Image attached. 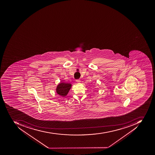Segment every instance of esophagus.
I'll use <instances>...</instances> for the list:
<instances>
[{"instance_id":"1","label":"esophagus","mask_w":155,"mask_h":155,"mask_svg":"<svg viewBox=\"0 0 155 155\" xmlns=\"http://www.w3.org/2000/svg\"><path fill=\"white\" fill-rule=\"evenodd\" d=\"M76 82H77V83H80V82H81V81L80 80H76Z\"/></svg>"}]
</instances>
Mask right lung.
Instances as JSON below:
<instances>
[{
  "instance_id": "add662e5",
  "label": "right lung",
  "mask_w": 155,
  "mask_h": 155,
  "mask_svg": "<svg viewBox=\"0 0 155 155\" xmlns=\"http://www.w3.org/2000/svg\"><path fill=\"white\" fill-rule=\"evenodd\" d=\"M71 84L61 82L57 85L56 88V92L58 94L62 97L67 96L71 88Z\"/></svg>"
}]
</instances>
